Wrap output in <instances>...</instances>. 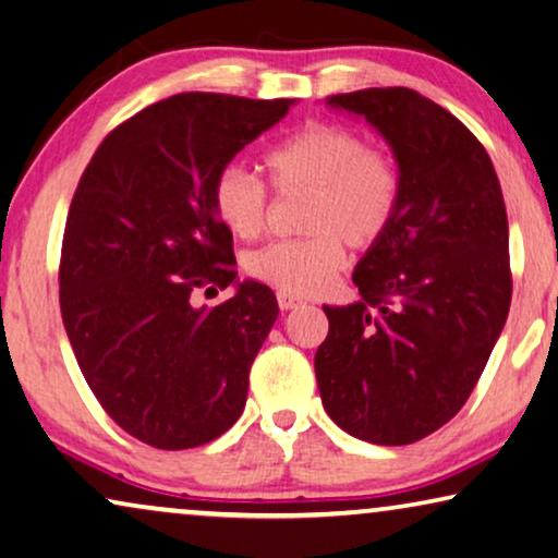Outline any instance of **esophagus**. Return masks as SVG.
Listing matches in <instances>:
<instances>
[{
    "label": "esophagus",
    "instance_id": "obj_1",
    "mask_svg": "<svg viewBox=\"0 0 558 558\" xmlns=\"http://www.w3.org/2000/svg\"><path fill=\"white\" fill-rule=\"evenodd\" d=\"M301 303H303L301 298H295V295H290V293H278L280 311H293V307H298Z\"/></svg>",
    "mask_w": 558,
    "mask_h": 558
}]
</instances>
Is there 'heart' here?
<instances>
[{
  "instance_id": "obj_1",
  "label": "heart",
  "mask_w": 558,
  "mask_h": 558,
  "mask_svg": "<svg viewBox=\"0 0 558 558\" xmlns=\"http://www.w3.org/2000/svg\"><path fill=\"white\" fill-rule=\"evenodd\" d=\"M265 168L280 193H311L305 230L311 238L278 240L253 251L245 270L280 293L313 295L343 268V240L368 247L388 230L401 199V172L386 149L365 147L340 124L313 122L265 155ZM218 218L238 238L265 230L268 190L240 165H228L213 182Z\"/></svg>"
}]
</instances>
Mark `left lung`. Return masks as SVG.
<instances>
[{
	"label": "left lung",
	"instance_id": "left-lung-1",
	"mask_svg": "<svg viewBox=\"0 0 558 558\" xmlns=\"http://www.w3.org/2000/svg\"><path fill=\"white\" fill-rule=\"evenodd\" d=\"M393 153L401 199L355 265L361 301L323 307V409L345 434L405 446L461 411L511 305L509 220L492 157L461 120L409 87L326 99Z\"/></svg>",
	"mask_w": 558,
	"mask_h": 558
}]
</instances>
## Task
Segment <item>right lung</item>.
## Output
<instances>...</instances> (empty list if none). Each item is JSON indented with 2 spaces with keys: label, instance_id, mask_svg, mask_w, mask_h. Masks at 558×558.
Segmentation results:
<instances>
[{
  "label": "right lung",
  "instance_id": "obj_1",
  "mask_svg": "<svg viewBox=\"0 0 558 558\" xmlns=\"http://www.w3.org/2000/svg\"><path fill=\"white\" fill-rule=\"evenodd\" d=\"M295 99L182 93L114 128L66 215L60 307L82 376L107 415L165 451L210 444L240 418L278 318L268 286L238 280L213 182ZM236 286L226 304L199 292Z\"/></svg>",
  "mask_w": 558,
  "mask_h": 558
}]
</instances>
